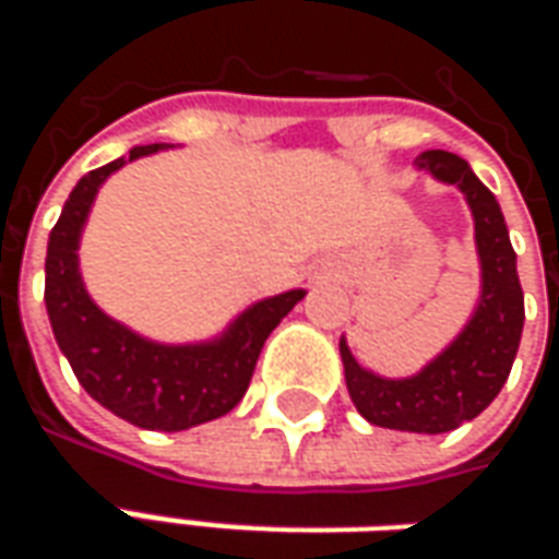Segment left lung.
Returning <instances> with one entry per match:
<instances>
[{
    "label": "left lung",
    "mask_w": 559,
    "mask_h": 559,
    "mask_svg": "<svg viewBox=\"0 0 559 559\" xmlns=\"http://www.w3.org/2000/svg\"><path fill=\"white\" fill-rule=\"evenodd\" d=\"M416 167L431 173L437 182L455 185L467 200L481 269L479 302L467 326L419 374L401 380L380 377L356 362L344 338L338 350L347 392L356 411L371 425L413 433H445L461 421L476 419L500 395L521 344L524 290L500 203L469 170L467 160L443 148H428L416 158Z\"/></svg>",
    "instance_id": "obj_1"
}]
</instances>
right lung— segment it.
I'll return each instance as SVG.
<instances>
[{
  "label": "right lung",
  "mask_w": 559,
  "mask_h": 559,
  "mask_svg": "<svg viewBox=\"0 0 559 559\" xmlns=\"http://www.w3.org/2000/svg\"><path fill=\"white\" fill-rule=\"evenodd\" d=\"M167 143L134 146L122 158L86 173L50 230L44 260V302L56 344L80 386L102 407L148 431H185L230 413L248 392L263 344L305 290L248 305L221 335L194 344H160L104 314L80 275V236L95 194L128 160Z\"/></svg>",
  "instance_id": "add662e5"
}]
</instances>
